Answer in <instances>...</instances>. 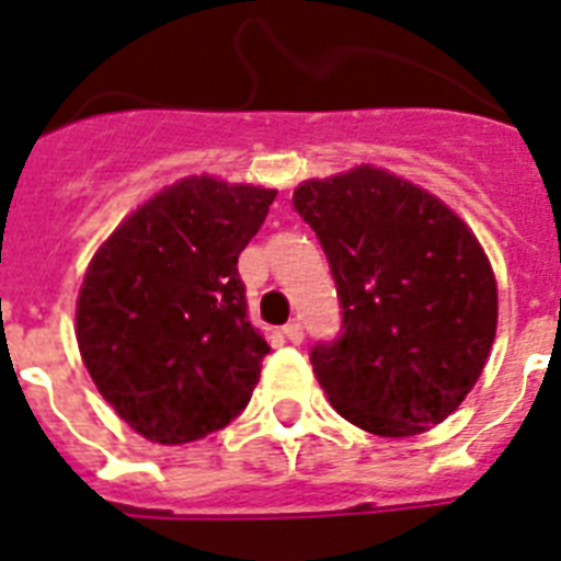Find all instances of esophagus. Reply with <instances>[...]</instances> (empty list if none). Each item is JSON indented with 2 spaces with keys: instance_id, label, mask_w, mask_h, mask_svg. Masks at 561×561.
I'll return each mask as SVG.
<instances>
[{
  "instance_id": "34e87169",
  "label": "esophagus",
  "mask_w": 561,
  "mask_h": 561,
  "mask_svg": "<svg viewBox=\"0 0 561 561\" xmlns=\"http://www.w3.org/2000/svg\"><path fill=\"white\" fill-rule=\"evenodd\" d=\"M284 333H286V339H289V342H293V344H301L304 342V324H301V321H298V318H293V321H289V324L284 327Z\"/></svg>"
}]
</instances>
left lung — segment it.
Returning <instances> with one entry per match:
<instances>
[{
    "instance_id": "left-lung-1",
    "label": "left lung",
    "mask_w": 561,
    "mask_h": 561,
    "mask_svg": "<svg viewBox=\"0 0 561 561\" xmlns=\"http://www.w3.org/2000/svg\"><path fill=\"white\" fill-rule=\"evenodd\" d=\"M293 205L342 304L339 339L309 353L327 400L379 437L443 423L478 382L499 324L478 237L437 196L370 164L309 179Z\"/></svg>"
}]
</instances>
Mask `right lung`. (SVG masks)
<instances>
[{
    "instance_id": "1",
    "label": "right lung",
    "mask_w": 561,
    "mask_h": 561,
    "mask_svg": "<svg viewBox=\"0 0 561 561\" xmlns=\"http://www.w3.org/2000/svg\"><path fill=\"white\" fill-rule=\"evenodd\" d=\"M277 191L191 176L121 222L78 298V347L124 423L161 446L234 420L268 344L249 321L237 257Z\"/></svg>"
}]
</instances>
